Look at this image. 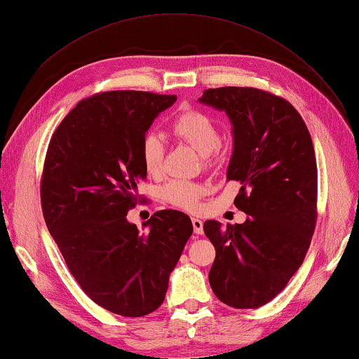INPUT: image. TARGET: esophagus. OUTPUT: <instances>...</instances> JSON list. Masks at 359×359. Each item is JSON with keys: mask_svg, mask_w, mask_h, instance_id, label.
Here are the masks:
<instances>
[{"mask_svg": "<svg viewBox=\"0 0 359 359\" xmlns=\"http://www.w3.org/2000/svg\"><path fill=\"white\" fill-rule=\"evenodd\" d=\"M191 224H193L194 233H198V235H202V233H203V222H202L201 219H198V217H193V219H191Z\"/></svg>", "mask_w": 359, "mask_h": 359, "instance_id": "34e87169", "label": "esophagus"}]
</instances>
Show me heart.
<instances>
[{
    "label": "heart",
    "mask_w": 359,
    "mask_h": 359,
    "mask_svg": "<svg viewBox=\"0 0 359 359\" xmlns=\"http://www.w3.org/2000/svg\"><path fill=\"white\" fill-rule=\"evenodd\" d=\"M172 135L201 153L205 160L212 163L219 154L220 133L212 119L201 111H187L178 115L170 124ZM140 160L149 175H157L161 170L163 145L154 135H148L140 147ZM205 193V186L199 182L173 180L161 190V198L178 208L196 211Z\"/></svg>",
    "instance_id": "heart-1"
}]
</instances>
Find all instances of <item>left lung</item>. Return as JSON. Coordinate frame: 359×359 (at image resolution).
Instances as JSON below:
<instances>
[{
	"label": "left lung",
	"instance_id": "obj_1",
	"mask_svg": "<svg viewBox=\"0 0 359 359\" xmlns=\"http://www.w3.org/2000/svg\"><path fill=\"white\" fill-rule=\"evenodd\" d=\"M201 103L224 111L233 132L227 181L241 184L233 201L243 224L208 220L215 247L210 285L233 309L276 298L301 266L318 219V166L309 128L287 100L250 86L203 91Z\"/></svg>",
	"mask_w": 359,
	"mask_h": 359
}]
</instances>
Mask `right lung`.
Segmentation results:
<instances>
[{
	"instance_id": "right-lung-1",
	"label": "right lung",
	"mask_w": 359,
	"mask_h": 359,
	"mask_svg": "<svg viewBox=\"0 0 359 359\" xmlns=\"http://www.w3.org/2000/svg\"><path fill=\"white\" fill-rule=\"evenodd\" d=\"M177 95L106 91L76 104L52 135L41 175L48 229L81 289L100 307L140 318L165 299L193 233L190 217L163 210L140 232L127 212L147 178L140 147Z\"/></svg>"
}]
</instances>
